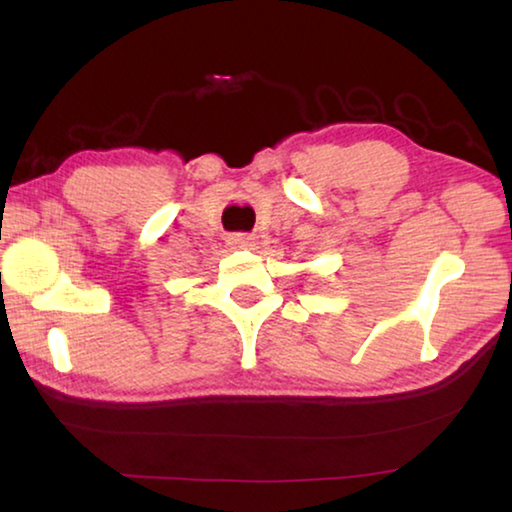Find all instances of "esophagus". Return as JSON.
Returning a JSON list of instances; mask_svg holds the SVG:
<instances>
[{
  "label": "esophagus",
  "mask_w": 512,
  "mask_h": 512,
  "mask_svg": "<svg viewBox=\"0 0 512 512\" xmlns=\"http://www.w3.org/2000/svg\"><path fill=\"white\" fill-rule=\"evenodd\" d=\"M228 244L232 248H248V246H253V237L241 235V232H237V235H230L228 237Z\"/></svg>",
  "instance_id": "1"
}]
</instances>
